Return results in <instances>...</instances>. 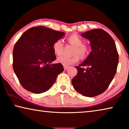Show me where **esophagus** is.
<instances>
[{
	"instance_id": "1",
	"label": "esophagus",
	"mask_w": 129,
	"mask_h": 129,
	"mask_svg": "<svg viewBox=\"0 0 129 129\" xmlns=\"http://www.w3.org/2000/svg\"><path fill=\"white\" fill-rule=\"evenodd\" d=\"M68 68H69V67H67V66H64V69L65 71L67 70V69H68Z\"/></svg>"
}]
</instances>
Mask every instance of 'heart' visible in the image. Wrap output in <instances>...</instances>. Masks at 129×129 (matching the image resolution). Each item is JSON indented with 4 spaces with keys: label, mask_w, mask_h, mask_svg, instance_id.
Instances as JSON below:
<instances>
[{
    "label": "heart",
    "mask_w": 129,
    "mask_h": 129,
    "mask_svg": "<svg viewBox=\"0 0 129 129\" xmlns=\"http://www.w3.org/2000/svg\"><path fill=\"white\" fill-rule=\"evenodd\" d=\"M67 40L69 44L75 46V48L73 54H79L81 57H84L86 55L88 49L87 46L84 45V40L82 38H81L77 34H73L68 37ZM63 48H64L63 43L62 40H56L52 46L53 52L57 56H60L62 54ZM79 60V57L77 54L72 57L62 56L57 58V62L64 66H69L77 62Z\"/></svg>",
    "instance_id": "heart-1"
}]
</instances>
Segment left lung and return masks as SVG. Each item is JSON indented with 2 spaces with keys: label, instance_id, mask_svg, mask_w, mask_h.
Masks as SVG:
<instances>
[{
  "label": "left lung",
  "instance_id": "left-lung-1",
  "mask_svg": "<svg viewBox=\"0 0 129 129\" xmlns=\"http://www.w3.org/2000/svg\"><path fill=\"white\" fill-rule=\"evenodd\" d=\"M81 36L90 41L92 51L82 63L75 67L77 73L72 84L77 92L94 97L109 87L116 72L119 56L114 40L105 30L93 29Z\"/></svg>",
  "mask_w": 129,
  "mask_h": 129
}]
</instances>
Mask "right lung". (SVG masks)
I'll use <instances>...</instances> for the list:
<instances>
[{
	"mask_svg": "<svg viewBox=\"0 0 129 129\" xmlns=\"http://www.w3.org/2000/svg\"><path fill=\"white\" fill-rule=\"evenodd\" d=\"M65 35L64 32L40 26L29 28L20 36L14 48L13 66L24 89L41 93L55 83L64 67L59 63L52 64L56 59L52 46Z\"/></svg>",
	"mask_w": 129,
	"mask_h": 129,
	"instance_id": "right-lung-1",
	"label": "right lung"
}]
</instances>
